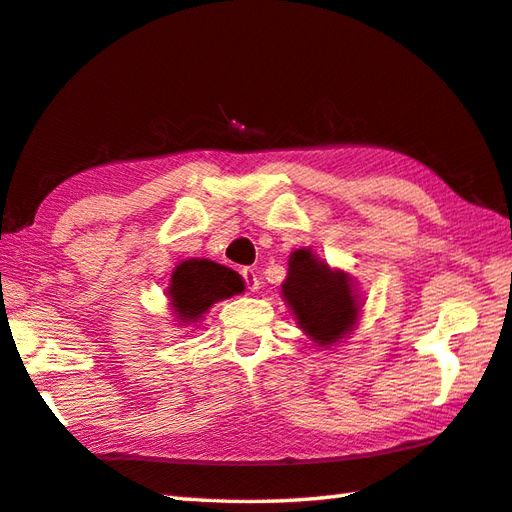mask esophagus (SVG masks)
<instances>
[{"mask_svg": "<svg viewBox=\"0 0 512 512\" xmlns=\"http://www.w3.org/2000/svg\"><path fill=\"white\" fill-rule=\"evenodd\" d=\"M243 278H245V285L249 291H258L260 289V280H258V274L252 269V267H245L243 269Z\"/></svg>", "mask_w": 512, "mask_h": 512, "instance_id": "1", "label": "esophagus"}]
</instances>
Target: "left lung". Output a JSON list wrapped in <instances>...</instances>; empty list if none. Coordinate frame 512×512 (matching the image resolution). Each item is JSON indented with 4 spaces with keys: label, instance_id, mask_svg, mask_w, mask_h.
I'll list each match as a JSON object with an SVG mask.
<instances>
[{
    "label": "left lung",
    "instance_id": "obj_1",
    "mask_svg": "<svg viewBox=\"0 0 512 512\" xmlns=\"http://www.w3.org/2000/svg\"><path fill=\"white\" fill-rule=\"evenodd\" d=\"M280 294L302 333L316 347H336L356 331L362 314L356 283L347 271L331 267L309 247L291 252Z\"/></svg>",
    "mask_w": 512,
    "mask_h": 512
}]
</instances>
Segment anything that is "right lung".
Returning <instances> with one entry per match:
<instances>
[{
  "instance_id": "obj_1",
  "label": "right lung",
  "mask_w": 512,
  "mask_h": 512,
  "mask_svg": "<svg viewBox=\"0 0 512 512\" xmlns=\"http://www.w3.org/2000/svg\"><path fill=\"white\" fill-rule=\"evenodd\" d=\"M245 291L241 274L207 258H187L172 271L165 289L174 322L190 327L201 322L212 305Z\"/></svg>"
}]
</instances>
